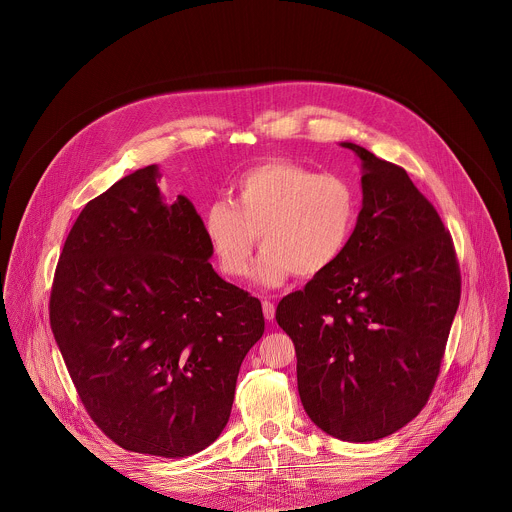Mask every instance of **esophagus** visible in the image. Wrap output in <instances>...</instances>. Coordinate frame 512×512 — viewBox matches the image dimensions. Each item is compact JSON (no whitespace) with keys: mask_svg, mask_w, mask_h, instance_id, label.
<instances>
[{"mask_svg":"<svg viewBox=\"0 0 512 512\" xmlns=\"http://www.w3.org/2000/svg\"><path fill=\"white\" fill-rule=\"evenodd\" d=\"M262 309H264V317H266L268 321H274V317H276V307H274V303L268 301V299H264V301H262Z\"/></svg>","mask_w":512,"mask_h":512,"instance_id":"esophagus-1","label":"esophagus"}]
</instances>
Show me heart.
I'll return each mask as SVG.
<instances>
[{
	"label": "heart",
	"instance_id": "obj_1",
	"mask_svg": "<svg viewBox=\"0 0 512 512\" xmlns=\"http://www.w3.org/2000/svg\"><path fill=\"white\" fill-rule=\"evenodd\" d=\"M359 211V191L349 179L268 159L234 179L232 201L217 199L207 207L203 228L230 278L248 272L258 234L264 250L252 276L276 288L293 274L313 278L331 270L351 246Z\"/></svg>",
	"mask_w": 512,
	"mask_h": 512
}]
</instances>
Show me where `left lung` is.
I'll return each mask as SVG.
<instances>
[{"label": "left lung", "instance_id": "left-lung-1", "mask_svg": "<svg viewBox=\"0 0 512 512\" xmlns=\"http://www.w3.org/2000/svg\"><path fill=\"white\" fill-rule=\"evenodd\" d=\"M351 246L276 309L292 337L303 410L325 434L386 438L426 406L459 305L449 232L408 173L365 147Z\"/></svg>", "mask_w": 512, "mask_h": 512}]
</instances>
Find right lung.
Wrapping results in <instances>:
<instances>
[{
    "instance_id": "add662e5",
    "label": "right lung",
    "mask_w": 512,
    "mask_h": 512,
    "mask_svg": "<svg viewBox=\"0 0 512 512\" xmlns=\"http://www.w3.org/2000/svg\"><path fill=\"white\" fill-rule=\"evenodd\" d=\"M159 177L147 165L82 209L49 317L98 428L128 451L175 459L224 430L264 315L213 270L203 220L183 195L165 203Z\"/></svg>"
}]
</instances>
